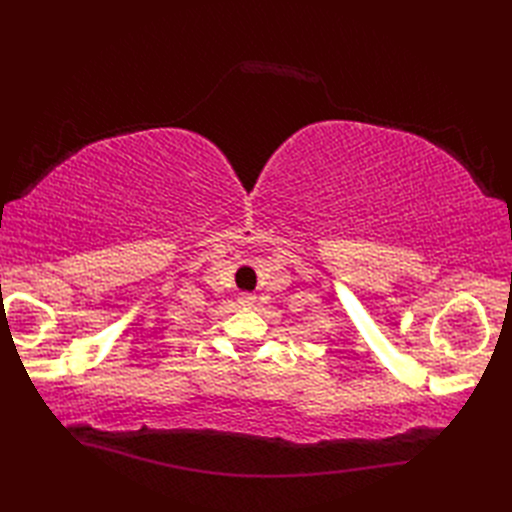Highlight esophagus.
Segmentation results:
<instances>
[{"label": "esophagus", "mask_w": 512, "mask_h": 512, "mask_svg": "<svg viewBox=\"0 0 512 512\" xmlns=\"http://www.w3.org/2000/svg\"><path fill=\"white\" fill-rule=\"evenodd\" d=\"M239 303L243 305V307H252L254 303H256V297L252 292H241L239 294Z\"/></svg>", "instance_id": "esophagus-1"}]
</instances>
